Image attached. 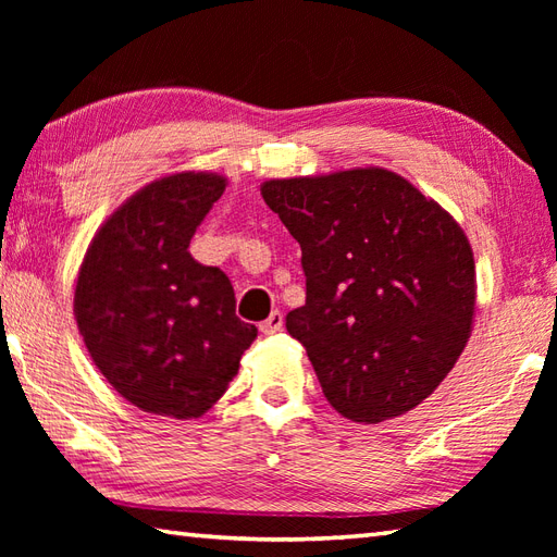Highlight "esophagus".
<instances>
[{
  "label": "esophagus",
  "mask_w": 557,
  "mask_h": 557,
  "mask_svg": "<svg viewBox=\"0 0 557 557\" xmlns=\"http://www.w3.org/2000/svg\"><path fill=\"white\" fill-rule=\"evenodd\" d=\"M282 323H285V318H282L280 311H272L263 323H260V333L263 335H275L282 330Z\"/></svg>",
  "instance_id": "34e87169"
}]
</instances>
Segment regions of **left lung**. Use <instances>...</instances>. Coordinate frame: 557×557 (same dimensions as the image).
Masks as SVG:
<instances>
[{
    "mask_svg": "<svg viewBox=\"0 0 557 557\" xmlns=\"http://www.w3.org/2000/svg\"><path fill=\"white\" fill-rule=\"evenodd\" d=\"M260 196L301 246L306 304L285 323L333 409L381 423L419 407L474 327L465 230L385 168L270 180Z\"/></svg>",
    "mask_w": 557,
    "mask_h": 557,
    "instance_id": "1",
    "label": "left lung"
}]
</instances>
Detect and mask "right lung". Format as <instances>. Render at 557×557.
<instances>
[{
  "mask_svg": "<svg viewBox=\"0 0 557 557\" xmlns=\"http://www.w3.org/2000/svg\"><path fill=\"white\" fill-rule=\"evenodd\" d=\"M227 176L176 172L126 198L92 236L74 315L92 363L148 413L198 419L227 393L258 327L220 268L188 253Z\"/></svg>",
  "mask_w": 557,
  "mask_h": 557,
  "instance_id": "obj_1",
  "label": "right lung"
}]
</instances>
